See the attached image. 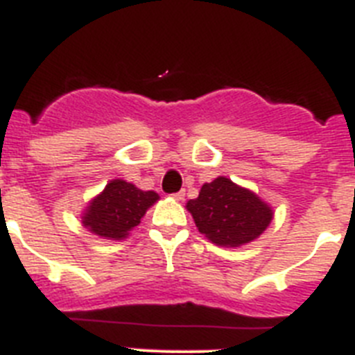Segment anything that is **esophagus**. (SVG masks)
Instances as JSON below:
<instances>
[{
  "label": "esophagus",
  "instance_id": "1",
  "mask_svg": "<svg viewBox=\"0 0 355 355\" xmlns=\"http://www.w3.org/2000/svg\"><path fill=\"white\" fill-rule=\"evenodd\" d=\"M184 196H186V191L180 189V191H178V193H175L173 198H175V200H184Z\"/></svg>",
  "mask_w": 355,
  "mask_h": 355
}]
</instances>
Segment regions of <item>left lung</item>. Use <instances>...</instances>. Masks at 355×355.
Here are the masks:
<instances>
[{
    "label": "left lung",
    "instance_id": "1",
    "mask_svg": "<svg viewBox=\"0 0 355 355\" xmlns=\"http://www.w3.org/2000/svg\"><path fill=\"white\" fill-rule=\"evenodd\" d=\"M186 207L200 232L218 246H241L254 241L273 218L266 202L227 177L203 184L198 198L189 200Z\"/></svg>",
    "mask_w": 355,
    "mask_h": 355
}]
</instances>
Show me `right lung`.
I'll return each instance as SVG.
<instances>
[{"label": "right lung", "mask_w": 355, "mask_h": 355, "mask_svg": "<svg viewBox=\"0 0 355 355\" xmlns=\"http://www.w3.org/2000/svg\"><path fill=\"white\" fill-rule=\"evenodd\" d=\"M159 200L155 191H141L128 182L110 180L85 209L82 223L103 239H125L141 218Z\"/></svg>", "instance_id": "right-lung-1"}]
</instances>
